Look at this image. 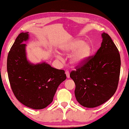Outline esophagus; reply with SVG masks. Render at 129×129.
Wrapping results in <instances>:
<instances>
[{"label": "esophagus", "instance_id": "obj_1", "mask_svg": "<svg viewBox=\"0 0 129 129\" xmlns=\"http://www.w3.org/2000/svg\"><path fill=\"white\" fill-rule=\"evenodd\" d=\"M65 74H66L67 77L68 78H70V73H69V72H68V71H66V72H65Z\"/></svg>", "mask_w": 129, "mask_h": 129}]
</instances>
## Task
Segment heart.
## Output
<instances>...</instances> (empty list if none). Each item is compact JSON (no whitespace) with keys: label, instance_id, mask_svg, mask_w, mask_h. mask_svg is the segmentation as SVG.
I'll return each mask as SVG.
<instances>
[{"label":"heart","instance_id":"obj_1","mask_svg":"<svg viewBox=\"0 0 129 129\" xmlns=\"http://www.w3.org/2000/svg\"><path fill=\"white\" fill-rule=\"evenodd\" d=\"M60 50L63 55H69V63L73 67L82 65L87 61L92 52V48L89 44L84 42L80 39H74L62 45ZM58 59H61L59 55H57Z\"/></svg>","mask_w":129,"mask_h":129}]
</instances>
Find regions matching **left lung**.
Instances as JSON below:
<instances>
[{"label": "left lung", "mask_w": 129, "mask_h": 129, "mask_svg": "<svg viewBox=\"0 0 129 129\" xmlns=\"http://www.w3.org/2000/svg\"><path fill=\"white\" fill-rule=\"evenodd\" d=\"M101 46L93 57L72 71L75 95L83 106L94 108L111 98L117 89L120 73V55L111 37L101 34Z\"/></svg>", "instance_id": "left-lung-1"}]
</instances>
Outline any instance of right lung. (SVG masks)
Masks as SVG:
<instances>
[{
  "label": "right lung",
  "instance_id": "1",
  "mask_svg": "<svg viewBox=\"0 0 129 129\" xmlns=\"http://www.w3.org/2000/svg\"><path fill=\"white\" fill-rule=\"evenodd\" d=\"M28 32H22L15 40L7 58L10 84L17 99L26 106L40 110L51 103L59 85L66 79L65 71L43 61L36 64L27 60L23 42Z\"/></svg>",
  "mask_w": 129,
  "mask_h": 129
}]
</instances>
